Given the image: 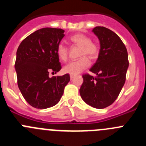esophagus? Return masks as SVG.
Instances as JSON below:
<instances>
[{
	"mask_svg": "<svg viewBox=\"0 0 146 146\" xmlns=\"http://www.w3.org/2000/svg\"><path fill=\"white\" fill-rule=\"evenodd\" d=\"M74 74H70V78H71V79H73V78H74Z\"/></svg>",
	"mask_w": 146,
	"mask_h": 146,
	"instance_id": "obj_1",
	"label": "esophagus"
}]
</instances>
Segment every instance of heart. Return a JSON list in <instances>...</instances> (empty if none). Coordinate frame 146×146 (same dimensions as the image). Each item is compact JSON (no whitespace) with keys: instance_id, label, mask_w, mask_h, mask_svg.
<instances>
[{"instance_id":"heart-1","label":"heart","mask_w":146,"mask_h":146,"mask_svg":"<svg viewBox=\"0 0 146 146\" xmlns=\"http://www.w3.org/2000/svg\"><path fill=\"white\" fill-rule=\"evenodd\" d=\"M70 42L73 44L80 47L79 55L80 58L77 60H74L65 66L64 68V72L71 74H79L82 70L90 66L91 59L97 58L99 54L100 47L96 42L91 41V37L83 33H76L72 35L69 38ZM57 55L59 59L62 61H66L68 58V48L63 44H59L57 47Z\"/></svg>"}]
</instances>
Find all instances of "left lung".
I'll return each mask as SVG.
<instances>
[{
    "instance_id": "8db88e82",
    "label": "left lung",
    "mask_w": 146,
    "mask_h": 146,
    "mask_svg": "<svg viewBox=\"0 0 146 146\" xmlns=\"http://www.w3.org/2000/svg\"><path fill=\"white\" fill-rule=\"evenodd\" d=\"M93 31L100 42L99 57L90 69L96 76L82 75L80 94L88 104L103 109L115 101L124 85L129 66L128 53L124 44L111 30L97 26Z\"/></svg>"
}]
</instances>
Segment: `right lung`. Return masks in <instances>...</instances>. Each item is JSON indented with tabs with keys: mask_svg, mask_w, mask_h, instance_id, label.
<instances>
[{
	"mask_svg": "<svg viewBox=\"0 0 146 146\" xmlns=\"http://www.w3.org/2000/svg\"><path fill=\"white\" fill-rule=\"evenodd\" d=\"M64 33L60 28H42L18 47L15 64L18 87L27 102L37 109L57 104L70 80L69 74L49 77L50 72L54 74L61 69L56 50Z\"/></svg>",
	"mask_w": 146,
	"mask_h": 146,
	"instance_id": "right-lung-1",
	"label": "right lung"
}]
</instances>
